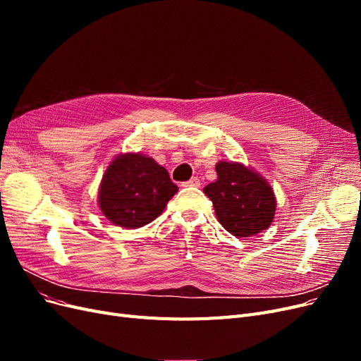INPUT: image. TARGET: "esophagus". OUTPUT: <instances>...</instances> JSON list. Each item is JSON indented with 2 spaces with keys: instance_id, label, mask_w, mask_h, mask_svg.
<instances>
[{
  "instance_id": "34e87169",
  "label": "esophagus",
  "mask_w": 361,
  "mask_h": 361,
  "mask_svg": "<svg viewBox=\"0 0 361 361\" xmlns=\"http://www.w3.org/2000/svg\"><path fill=\"white\" fill-rule=\"evenodd\" d=\"M182 185L183 187H200V180H199V178H191L190 180L183 182Z\"/></svg>"
}]
</instances>
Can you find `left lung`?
<instances>
[{
    "instance_id": "8db88e82",
    "label": "left lung",
    "mask_w": 361,
    "mask_h": 361,
    "mask_svg": "<svg viewBox=\"0 0 361 361\" xmlns=\"http://www.w3.org/2000/svg\"><path fill=\"white\" fill-rule=\"evenodd\" d=\"M218 179L203 192L212 200L216 220L228 233L247 238L268 228L276 215V195L262 174L233 161L215 166Z\"/></svg>"
}]
</instances>
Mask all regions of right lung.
Returning a JSON list of instances; mask_svg holds the SVG:
<instances>
[{
	"label": "right lung",
	"mask_w": 361,
	"mask_h": 361,
	"mask_svg": "<svg viewBox=\"0 0 361 361\" xmlns=\"http://www.w3.org/2000/svg\"><path fill=\"white\" fill-rule=\"evenodd\" d=\"M178 190L154 158L125 154L117 155L105 170L97 202L113 224L138 228L159 216Z\"/></svg>",
	"instance_id": "obj_1"
}]
</instances>
